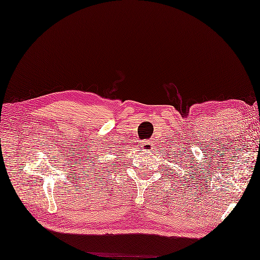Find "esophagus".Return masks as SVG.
Here are the masks:
<instances>
[{
  "mask_svg": "<svg viewBox=\"0 0 260 260\" xmlns=\"http://www.w3.org/2000/svg\"><path fill=\"white\" fill-rule=\"evenodd\" d=\"M143 146H144L145 148H146V149H149L150 147L153 146V145L150 144V142H147V143H144V144H143Z\"/></svg>",
  "mask_w": 260,
  "mask_h": 260,
  "instance_id": "obj_1",
  "label": "esophagus"
}]
</instances>
